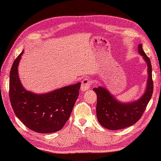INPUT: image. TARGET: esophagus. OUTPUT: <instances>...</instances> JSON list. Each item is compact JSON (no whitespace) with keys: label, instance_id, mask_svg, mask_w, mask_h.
Listing matches in <instances>:
<instances>
[{"label":"esophagus","instance_id":"34e87169","mask_svg":"<svg viewBox=\"0 0 161 161\" xmlns=\"http://www.w3.org/2000/svg\"><path fill=\"white\" fill-rule=\"evenodd\" d=\"M92 84V81L88 78H85L81 81V90L82 91H85L88 90L90 88L91 85Z\"/></svg>","mask_w":161,"mask_h":161}]
</instances>
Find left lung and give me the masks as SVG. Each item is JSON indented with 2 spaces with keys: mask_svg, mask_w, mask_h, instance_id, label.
Listing matches in <instances>:
<instances>
[{
  "mask_svg": "<svg viewBox=\"0 0 161 161\" xmlns=\"http://www.w3.org/2000/svg\"><path fill=\"white\" fill-rule=\"evenodd\" d=\"M138 52L147 64L149 74L146 91L140 100L132 103L123 104L116 100L104 88H93L97 97V118L100 124L106 129L118 130L134 125L142 117L152 97L153 83L151 61L142 50L141 44L138 46Z\"/></svg>",
  "mask_w": 161,
  "mask_h": 161,
  "instance_id": "8db88e82",
  "label": "left lung"
}]
</instances>
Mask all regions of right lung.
<instances>
[{"mask_svg":"<svg viewBox=\"0 0 161 161\" xmlns=\"http://www.w3.org/2000/svg\"><path fill=\"white\" fill-rule=\"evenodd\" d=\"M23 51L14 61L9 74V95L16 117L37 133L59 131L69 119L79 96L81 83L38 95L26 91L18 75V65Z\"/></svg>","mask_w":161,"mask_h":161,"instance_id":"1","label":"right lung"}]
</instances>
